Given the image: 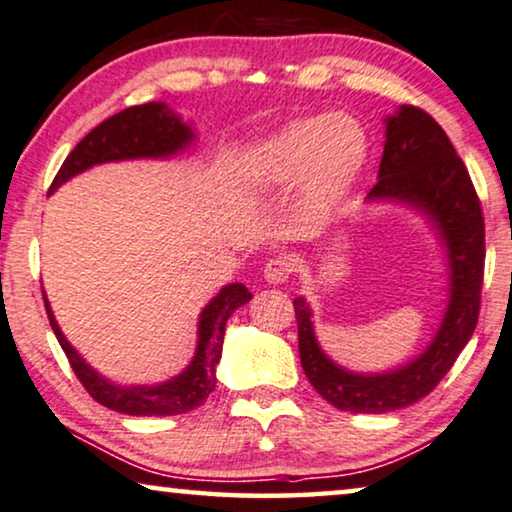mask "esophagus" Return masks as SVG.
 <instances>
[{"label":"esophagus","instance_id":"esophagus-1","mask_svg":"<svg viewBox=\"0 0 512 512\" xmlns=\"http://www.w3.org/2000/svg\"><path fill=\"white\" fill-rule=\"evenodd\" d=\"M292 271H294L292 259L285 257V255L271 257L269 262L264 264V278H266V283H273V285L285 283V280L292 276Z\"/></svg>","mask_w":512,"mask_h":512}]
</instances>
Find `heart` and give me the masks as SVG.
<instances>
[{
    "label": "heart",
    "instance_id": "heart-1",
    "mask_svg": "<svg viewBox=\"0 0 512 512\" xmlns=\"http://www.w3.org/2000/svg\"><path fill=\"white\" fill-rule=\"evenodd\" d=\"M369 157V134L352 115H311L294 120L259 143L248 178L259 187H287L304 178L299 208L306 218H329Z\"/></svg>",
    "mask_w": 512,
    "mask_h": 512
}]
</instances>
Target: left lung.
<instances>
[{
    "instance_id": "1",
    "label": "left lung",
    "mask_w": 512,
    "mask_h": 512,
    "mask_svg": "<svg viewBox=\"0 0 512 512\" xmlns=\"http://www.w3.org/2000/svg\"><path fill=\"white\" fill-rule=\"evenodd\" d=\"M385 150L369 199H397L429 215L448 246L450 304L434 341L390 373L359 376L336 366L315 341L311 308L294 299L299 357L315 392L338 410L390 413L420 401L441 383L478 325L485 276V220L462 157L448 134L417 106L403 104L385 120Z\"/></svg>"
}]
</instances>
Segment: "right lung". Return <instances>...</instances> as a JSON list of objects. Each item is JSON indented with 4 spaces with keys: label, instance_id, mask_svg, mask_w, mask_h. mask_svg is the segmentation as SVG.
<instances>
[{
    "label": "right lung",
    "instance_id": "1",
    "mask_svg": "<svg viewBox=\"0 0 512 512\" xmlns=\"http://www.w3.org/2000/svg\"><path fill=\"white\" fill-rule=\"evenodd\" d=\"M190 127L183 125L178 115L171 113L160 102H150L111 115L102 125H97L78 146L71 150L67 160L57 171L50 192L67 183L71 176L90 169L92 164L136 160V157H169L185 148L192 141ZM253 294L243 283H232L222 287L218 297L201 311L199 318V341L192 364L181 376L167 380L162 385H113L111 380L99 376L83 362V357L71 348L67 338L57 327L55 315L43 294V304L53 327L57 341H60L64 355H67L76 378L88 390V394L102 406L118 410L125 415H181L199 408L215 390V364L222 352V338L225 325L236 308L248 304Z\"/></svg>",
    "mask_w": 512,
    "mask_h": 512
}]
</instances>
